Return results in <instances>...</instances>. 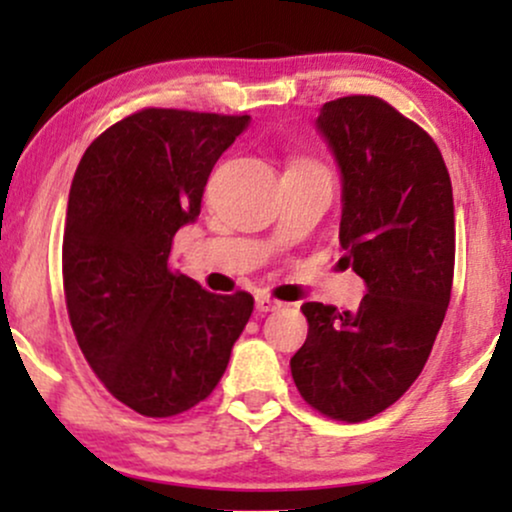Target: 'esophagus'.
Instances as JSON below:
<instances>
[{"mask_svg":"<svg viewBox=\"0 0 512 512\" xmlns=\"http://www.w3.org/2000/svg\"><path fill=\"white\" fill-rule=\"evenodd\" d=\"M255 308L260 310V313H274V310L281 308V303L274 301V298H269L267 293H257V296H255Z\"/></svg>","mask_w":512,"mask_h":512,"instance_id":"34e87169","label":"esophagus"}]
</instances>
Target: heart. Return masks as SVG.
Here are the masks:
<instances>
[{"label":"heart","instance_id":"obj_1","mask_svg":"<svg viewBox=\"0 0 512 512\" xmlns=\"http://www.w3.org/2000/svg\"><path fill=\"white\" fill-rule=\"evenodd\" d=\"M296 166H315V163H308V161H303V163H296Z\"/></svg>","mask_w":512,"mask_h":512}]
</instances>
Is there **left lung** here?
I'll return each mask as SVG.
<instances>
[{
  "mask_svg": "<svg viewBox=\"0 0 512 512\" xmlns=\"http://www.w3.org/2000/svg\"><path fill=\"white\" fill-rule=\"evenodd\" d=\"M342 175L344 267L366 284L358 310L303 303L291 375L332 419L366 421L424 370L450 303L455 204L448 168L419 125L375 96L325 103L315 120Z\"/></svg>",
  "mask_w": 512,
  "mask_h": 512,
  "instance_id": "obj_1",
  "label": "left lung"
}]
</instances>
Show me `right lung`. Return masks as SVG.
<instances>
[{"label":"right lung","mask_w":512,"mask_h":512,"mask_svg":"<svg viewBox=\"0 0 512 512\" xmlns=\"http://www.w3.org/2000/svg\"><path fill=\"white\" fill-rule=\"evenodd\" d=\"M250 115L146 108L81 156L67 204L62 279L72 330L113 397L166 419L211 395L252 315L245 291L216 296L170 272L175 233Z\"/></svg>","instance_id":"right-lung-1"}]
</instances>
